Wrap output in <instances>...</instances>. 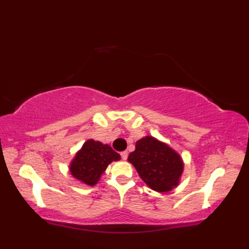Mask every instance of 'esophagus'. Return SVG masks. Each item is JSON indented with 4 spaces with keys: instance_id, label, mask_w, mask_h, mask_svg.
Here are the masks:
<instances>
[{
    "instance_id": "1",
    "label": "esophagus",
    "mask_w": 249,
    "mask_h": 249,
    "mask_svg": "<svg viewBox=\"0 0 249 249\" xmlns=\"http://www.w3.org/2000/svg\"><path fill=\"white\" fill-rule=\"evenodd\" d=\"M121 156H122V158H123L124 160H127V156H128L127 152H126V151H124V152H121Z\"/></svg>"
}]
</instances>
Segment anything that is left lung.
I'll return each mask as SVG.
<instances>
[{
  "instance_id": "8db88e82",
  "label": "left lung",
  "mask_w": 249,
  "mask_h": 249,
  "mask_svg": "<svg viewBox=\"0 0 249 249\" xmlns=\"http://www.w3.org/2000/svg\"><path fill=\"white\" fill-rule=\"evenodd\" d=\"M128 161L142 181L158 193L176 188L184 170L178 153L152 136H145L136 142V150L129 154Z\"/></svg>"
}]
</instances>
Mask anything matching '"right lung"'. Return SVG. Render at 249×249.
<instances>
[{
  "instance_id": "right-lung-1",
  "label": "right lung",
  "mask_w": 249,
  "mask_h": 249,
  "mask_svg": "<svg viewBox=\"0 0 249 249\" xmlns=\"http://www.w3.org/2000/svg\"><path fill=\"white\" fill-rule=\"evenodd\" d=\"M120 160V154L114 152L110 145L89 139L72 158L70 171L78 181L89 186H94L110 163Z\"/></svg>"
}]
</instances>
